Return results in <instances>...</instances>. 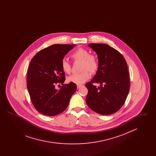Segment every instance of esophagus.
I'll list each match as a JSON object with an SVG mask.
<instances>
[{
  "label": "esophagus",
  "instance_id": "34e87169",
  "mask_svg": "<svg viewBox=\"0 0 156 156\" xmlns=\"http://www.w3.org/2000/svg\"><path fill=\"white\" fill-rule=\"evenodd\" d=\"M82 87H83L82 85H77V88H78V89L81 88Z\"/></svg>",
  "mask_w": 156,
  "mask_h": 156
}]
</instances>
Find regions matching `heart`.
<instances>
[{
    "label": "heart",
    "mask_w": 156,
    "mask_h": 156,
    "mask_svg": "<svg viewBox=\"0 0 156 156\" xmlns=\"http://www.w3.org/2000/svg\"><path fill=\"white\" fill-rule=\"evenodd\" d=\"M71 57L75 61H82L81 73H76L69 76L67 80L70 82L80 85L87 81L90 77L89 71L91 73H96L99 67V61L97 57L94 54H89V51L83 48L76 49L71 54ZM62 71L69 74L71 72V66L66 59H63L61 62Z\"/></svg>",
    "instance_id": "heart-1"
}]
</instances>
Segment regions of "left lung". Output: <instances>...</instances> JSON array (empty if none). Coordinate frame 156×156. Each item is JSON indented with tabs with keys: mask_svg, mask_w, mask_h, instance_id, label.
Masks as SVG:
<instances>
[{
	"mask_svg": "<svg viewBox=\"0 0 156 156\" xmlns=\"http://www.w3.org/2000/svg\"><path fill=\"white\" fill-rule=\"evenodd\" d=\"M98 55L99 67L90 82L85 84L88 90L86 102L99 114L108 115L124 105L130 89L127 64L124 57L116 49L103 43L88 44ZM94 83H100L97 87Z\"/></svg>",
	"mask_w": 156,
	"mask_h": 156,
	"instance_id": "8db88e82",
	"label": "left lung"
}]
</instances>
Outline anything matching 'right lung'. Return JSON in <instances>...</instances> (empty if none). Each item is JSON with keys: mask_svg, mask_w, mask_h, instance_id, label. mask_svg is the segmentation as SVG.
Listing matches in <instances>:
<instances>
[{"mask_svg": "<svg viewBox=\"0 0 156 156\" xmlns=\"http://www.w3.org/2000/svg\"><path fill=\"white\" fill-rule=\"evenodd\" d=\"M74 47L52 45L37 52L30 61L27 87L32 104L43 115L52 116L64 111L76 90L75 83L63 84L66 78L61 68L64 56ZM57 83L63 85L59 90L55 88Z\"/></svg>", "mask_w": 156, "mask_h": 156, "instance_id": "right-lung-1", "label": "right lung"}]
</instances>
